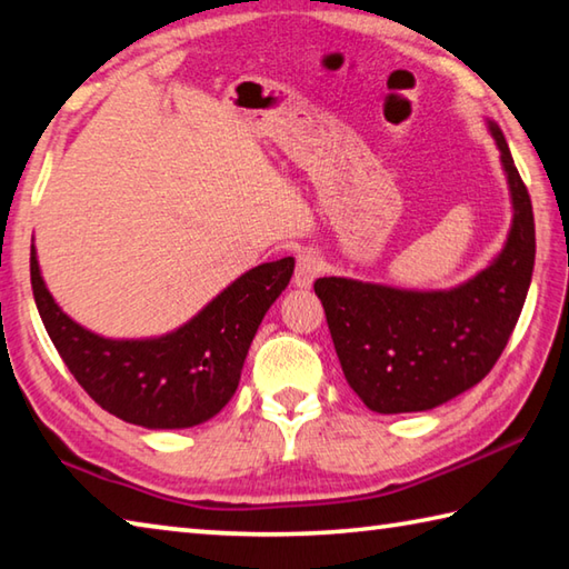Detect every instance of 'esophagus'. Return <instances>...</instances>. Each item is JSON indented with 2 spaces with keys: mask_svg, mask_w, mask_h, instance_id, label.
<instances>
[{
  "mask_svg": "<svg viewBox=\"0 0 569 569\" xmlns=\"http://www.w3.org/2000/svg\"><path fill=\"white\" fill-rule=\"evenodd\" d=\"M318 273H320V256L316 251H301V253H298L293 283L298 288H311L313 281L318 278Z\"/></svg>",
  "mask_w": 569,
  "mask_h": 569,
  "instance_id": "obj_1",
  "label": "esophagus"
}]
</instances>
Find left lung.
<instances>
[{"mask_svg": "<svg viewBox=\"0 0 569 569\" xmlns=\"http://www.w3.org/2000/svg\"><path fill=\"white\" fill-rule=\"evenodd\" d=\"M490 137L510 193V231L492 261L452 288H398L328 276L316 296L348 386L370 410H432L478 386L508 346L528 298L535 219L528 189L492 119Z\"/></svg>", "mask_w": 569, "mask_h": 569, "instance_id": "left-lung-1", "label": "left lung"}]
</instances>
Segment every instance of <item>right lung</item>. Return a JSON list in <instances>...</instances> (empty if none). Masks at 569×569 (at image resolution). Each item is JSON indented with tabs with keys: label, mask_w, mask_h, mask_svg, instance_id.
<instances>
[{
	"label": "right lung",
	"mask_w": 569,
	"mask_h": 569,
	"mask_svg": "<svg viewBox=\"0 0 569 569\" xmlns=\"http://www.w3.org/2000/svg\"><path fill=\"white\" fill-rule=\"evenodd\" d=\"M293 266L288 256L251 268L183 326L151 338L99 336L61 311L34 243L32 291L51 343L101 408L147 430H181L211 420L233 398L256 330Z\"/></svg>",
	"instance_id": "add662e5"
}]
</instances>
